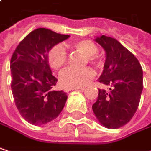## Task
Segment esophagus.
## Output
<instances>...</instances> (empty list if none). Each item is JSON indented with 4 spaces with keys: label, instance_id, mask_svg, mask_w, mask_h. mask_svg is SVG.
Wrapping results in <instances>:
<instances>
[{
    "label": "esophagus",
    "instance_id": "1",
    "mask_svg": "<svg viewBox=\"0 0 151 151\" xmlns=\"http://www.w3.org/2000/svg\"><path fill=\"white\" fill-rule=\"evenodd\" d=\"M78 89H80V90H84L85 88L84 87H65V92H69V91H72V90H78Z\"/></svg>",
    "mask_w": 151,
    "mask_h": 151
}]
</instances>
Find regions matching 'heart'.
Wrapping results in <instances>:
<instances>
[{
    "mask_svg": "<svg viewBox=\"0 0 151 151\" xmlns=\"http://www.w3.org/2000/svg\"><path fill=\"white\" fill-rule=\"evenodd\" d=\"M73 47L78 52L87 57L89 62L93 63L97 67L101 65V62L96 58L98 48L93 42L89 40H80L75 42ZM48 61L55 70H59L67 62V54L63 46L55 45L50 49L48 53ZM94 77V72L89 68L85 67L82 69L66 68L59 74V82L62 86L67 87H79L86 85Z\"/></svg>",
    "mask_w": 151,
    "mask_h": 151,
    "instance_id": "heart-1",
    "label": "heart"
}]
</instances>
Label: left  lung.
Returning a JSON list of instances; mask_svg holds the SVG:
<instances>
[{"label": "left lung", "mask_w": 151, "mask_h": 151, "mask_svg": "<svg viewBox=\"0 0 151 151\" xmlns=\"http://www.w3.org/2000/svg\"><path fill=\"white\" fill-rule=\"evenodd\" d=\"M95 41L105 50L104 70L99 82L109 91L99 89L93 111L107 129H119L134 116L143 87L142 69L138 59L115 38L101 36Z\"/></svg>", "instance_id": "obj_1"}]
</instances>
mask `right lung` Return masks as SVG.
Returning <instances> with one entry per match:
<instances>
[{"label":"right lung","instance_id":"right-lung-1","mask_svg":"<svg viewBox=\"0 0 151 151\" xmlns=\"http://www.w3.org/2000/svg\"><path fill=\"white\" fill-rule=\"evenodd\" d=\"M69 37L45 28L37 29L19 43L11 57V89L15 106L22 118L32 125L53 121L66 102V93L52 90L58 79L50 71L48 53Z\"/></svg>","mask_w":151,"mask_h":151}]
</instances>
